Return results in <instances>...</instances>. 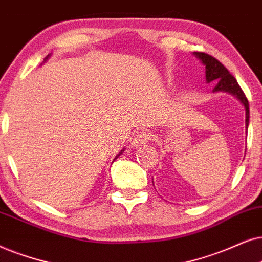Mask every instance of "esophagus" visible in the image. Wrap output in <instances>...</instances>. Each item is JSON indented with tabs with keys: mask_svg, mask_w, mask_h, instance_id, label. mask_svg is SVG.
I'll return each instance as SVG.
<instances>
[{
	"mask_svg": "<svg viewBox=\"0 0 262 262\" xmlns=\"http://www.w3.org/2000/svg\"><path fill=\"white\" fill-rule=\"evenodd\" d=\"M149 139H151V134H149L148 132L141 130V132H139V133L135 134V137L133 139V145L135 146V147L145 146L148 142Z\"/></svg>",
	"mask_w": 262,
	"mask_h": 262,
	"instance_id": "34e87169",
	"label": "esophagus"
}]
</instances>
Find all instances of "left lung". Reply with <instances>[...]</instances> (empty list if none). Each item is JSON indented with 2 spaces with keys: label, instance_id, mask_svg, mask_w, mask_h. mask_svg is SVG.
Instances as JSON below:
<instances>
[{
  "label": "left lung",
  "instance_id": "obj_1",
  "mask_svg": "<svg viewBox=\"0 0 262 262\" xmlns=\"http://www.w3.org/2000/svg\"><path fill=\"white\" fill-rule=\"evenodd\" d=\"M194 55L205 64L206 68V81L217 82L214 86L213 92H228L230 95L235 96L241 103L246 107V127L249 124V104L248 99L243 93L236 79L230 74V72L219 62L217 58L212 57L211 55L205 52H194Z\"/></svg>",
  "mask_w": 262,
  "mask_h": 262
}]
</instances>
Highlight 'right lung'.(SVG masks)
Instances as JSON below:
<instances>
[{"instance_id":"right-lung-1","label":"right lung","mask_w":262,"mask_h":262,"mask_svg":"<svg viewBox=\"0 0 262 262\" xmlns=\"http://www.w3.org/2000/svg\"><path fill=\"white\" fill-rule=\"evenodd\" d=\"M48 57H49V56H48ZM48 57H47V58H48ZM47 58H45V60H47ZM122 152H123V151H122ZM122 152H121V153H122ZM121 153H118V156H120ZM118 156H117V157H118ZM117 157H116V158H117ZM116 158H115V159H116Z\"/></svg>"}]
</instances>
